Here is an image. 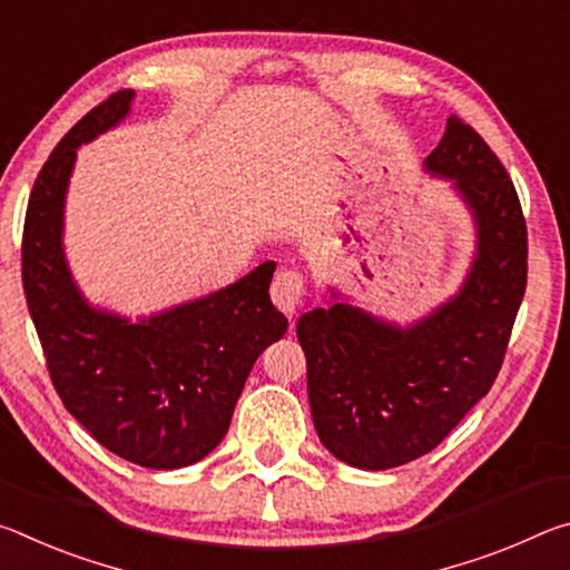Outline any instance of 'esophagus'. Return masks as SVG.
I'll use <instances>...</instances> for the list:
<instances>
[{"mask_svg":"<svg viewBox=\"0 0 570 570\" xmlns=\"http://www.w3.org/2000/svg\"><path fill=\"white\" fill-rule=\"evenodd\" d=\"M272 298L284 314L294 316L304 298V274L296 268H282L272 282Z\"/></svg>","mask_w":570,"mask_h":570,"instance_id":"34e87169","label":"esophagus"}]
</instances>
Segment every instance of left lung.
<instances>
[{"label": "left lung", "instance_id": "left-lung-1", "mask_svg": "<svg viewBox=\"0 0 570 570\" xmlns=\"http://www.w3.org/2000/svg\"><path fill=\"white\" fill-rule=\"evenodd\" d=\"M422 168L450 183L475 228V254L458 292L397 324L330 286L332 304L296 324L316 435L360 470L400 468L450 435L493 387L525 294V218L488 142L450 115Z\"/></svg>", "mask_w": 570, "mask_h": 570}]
</instances>
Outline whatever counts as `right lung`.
<instances>
[{
    "instance_id": "obj_1",
    "label": "right lung",
    "mask_w": 570,
    "mask_h": 570,
    "mask_svg": "<svg viewBox=\"0 0 570 570\" xmlns=\"http://www.w3.org/2000/svg\"><path fill=\"white\" fill-rule=\"evenodd\" d=\"M132 98L120 90L100 102L47 158L27 206L22 282L67 412L122 460L176 470L224 440L250 366L288 322L268 296L274 262L138 320L85 298L62 244L67 188L77 150L118 128Z\"/></svg>"
}]
</instances>
